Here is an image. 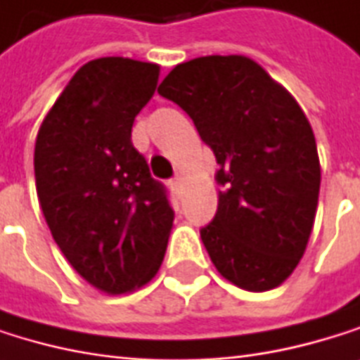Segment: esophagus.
Returning <instances> with one entry per match:
<instances>
[{
    "label": "esophagus",
    "instance_id": "34e87169",
    "mask_svg": "<svg viewBox=\"0 0 360 360\" xmlns=\"http://www.w3.org/2000/svg\"><path fill=\"white\" fill-rule=\"evenodd\" d=\"M181 188H184V179L181 176H174V179H170V190L174 192V194H179V192H181Z\"/></svg>",
    "mask_w": 360,
    "mask_h": 360
}]
</instances>
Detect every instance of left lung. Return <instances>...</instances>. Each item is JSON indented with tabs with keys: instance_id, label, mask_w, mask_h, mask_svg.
Masks as SVG:
<instances>
[{
	"instance_id": "1",
	"label": "left lung",
	"mask_w": 360,
	"mask_h": 360,
	"mask_svg": "<svg viewBox=\"0 0 360 360\" xmlns=\"http://www.w3.org/2000/svg\"><path fill=\"white\" fill-rule=\"evenodd\" d=\"M158 94L181 106L219 164L215 217L200 239L235 286H279L307 248L320 192L311 125L297 100L250 57L179 63Z\"/></svg>"
}]
</instances>
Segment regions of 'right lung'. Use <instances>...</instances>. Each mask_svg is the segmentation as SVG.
Returning a JSON list of instances; mask_svg holds the SVG:
<instances>
[{
    "label": "right lung",
    "mask_w": 360,
    "mask_h": 360,
    "mask_svg": "<svg viewBox=\"0 0 360 360\" xmlns=\"http://www.w3.org/2000/svg\"><path fill=\"white\" fill-rule=\"evenodd\" d=\"M160 65L102 57L76 72L36 139V190L51 235L91 286L123 295L158 273L174 211L132 145Z\"/></svg>",
    "instance_id": "1"
}]
</instances>
